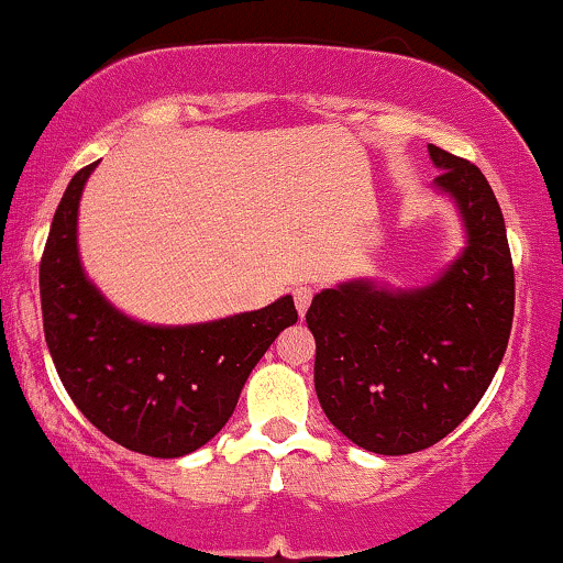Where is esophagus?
<instances>
[{
	"label": "esophagus",
	"instance_id": "1",
	"mask_svg": "<svg viewBox=\"0 0 563 563\" xmlns=\"http://www.w3.org/2000/svg\"><path fill=\"white\" fill-rule=\"evenodd\" d=\"M294 301H296V309H298V314H306V309H309V303H311V288L309 286H296L294 288Z\"/></svg>",
	"mask_w": 563,
	"mask_h": 563
}]
</instances>
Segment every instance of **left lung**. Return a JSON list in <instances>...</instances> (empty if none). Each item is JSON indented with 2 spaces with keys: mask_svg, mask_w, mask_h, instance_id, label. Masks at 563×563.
<instances>
[{
  "mask_svg": "<svg viewBox=\"0 0 563 563\" xmlns=\"http://www.w3.org/2000/svg\"><path fill=\"white\" fill-rule=\"evenodd\" d=\"M431 187L457 210L465 246L433 280L389 288L355 277L314 296V389L353 444L410 454L437 444L486 395L515 317V269L494 189L471 161L429 145Z\"/></svg>",
  "mask_w": 563,
  "mask_h": 563,
  "instance_id": "left-lung-1",
  "label": "left lung"
}]
</instances>
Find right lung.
<instances>
[{"label": "right lung", "instance_id": "right-lung-1", "mask_svg": "<svg viewBox=\"0 0 563 563\" xmlns=\"http://www.w3.org/2000/svg\"><path fill=\"white\" fill-rule=\"evenodd\" d=\"M96 166L69 181L41 260L48 353L98 431L147 457H184L229 423L252 368L296 324L294 298L199 324H147L124 314L85 275L77 249V210Z\"/></svg>", "mask_w": 563, "mask_h": 563}]
</instances>
